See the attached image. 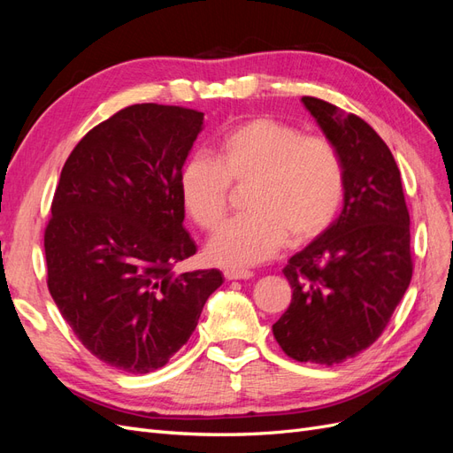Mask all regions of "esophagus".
<instances>
[{"instance_id": "esophagus-1", "label": "esophagus", "mask_w": 453, "mask_h": 453, "mask_svg": "<svg viewBox=\"0 0 453 453\" xmlns=\"http://www.w3.org/2000/svg\"><path fill=\"white\" fill-rule=\"evenodd\" d=\"M223 273L226 280H250L253 276L251 270H243V268H225Z\"/></svg>"}]
</instances>
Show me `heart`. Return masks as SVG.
<instances>
[{
  "label": "heart",
  "mask_w": 453,
  "mask_h": 453,
  "mask_svg": "<svg viewBox=\"0 0 453 453\" xmlns=\"http://www.w3.org/2000/svg\"><path fill=\"white\" fill-rule=\"evenodd\" d=\"M232 185H248V211L228 219L205 253L215 265L238 268L276 255L285 240L300 245L326 230L344 200L346 172L333 142L257 117L223 134L215 158L193 153L180 170L181 203L203 230L223 221Z\"/></svg>",
  "instance_id": "heart-1"
}]
</instances>
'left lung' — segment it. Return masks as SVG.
I'll return each instance as SVG.
<instances>
[{
	"instance_id": "obj_1",
	"label": "left lung",
	"mask_w": 453,
	"mask_h": 453,
	"mask_svg": "<svg viewBox=\"0 0 453 453\" xmlns=\"http://www.w3.org/2000/svg\"><path fill=\"white\" fill-rule=\"evenodd\" d=\"M303 102L344 162V210L283 268L293 296L272 333L291 359L333 366L374 344L406 293L410 213L401 170L374 128L313 96Z\"/></svg>"
}]
</instances>
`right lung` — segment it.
I'll return each mask as SVG.
<instances>
[{"label": "right lung", "mask_w": 453, "mask_h": 453, "mask_svg": "<svg viewBox=\"0 0 453 453\" xmlns=\"http://www.w3.org/2000/svg\"><path fill=\"white\" fill-rule=\"evenodd\" d=\"M203 113L135 104L67 157L45 226L47 287L94 357L128 374L170 361L196 328L221 272L175 273L196 253L180 170Z\"/></svg>", "instance_id": "obj_1"}]
</instances>
